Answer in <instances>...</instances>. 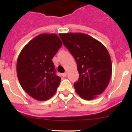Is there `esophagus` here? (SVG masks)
<instances>
[{
	"label": "esophagus",
	"instance_id": "esophagus-1",
	"mask_svg": "<svg viewBox=\"0 0 132 132\" xmlns=\"http://www.w3.org/2000/svg\"><path fill=\"white\" fill-rule=\"evenodd\" d=\"M62 76L63 77H66L67 76V73H64L62 74Z\"/></svg>",
	"mask_w": 132,
	"mask_h": 132
}]
</instances>
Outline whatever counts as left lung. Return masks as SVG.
<instances>
[{
  "label": "left lung",
  "mask_w": 132,
  "mask_h": 132,
  "mask_svg": "<svg viewBox=\"0 0 132 132\" xmlns=\"http://www.w3.org/2000/svg\"><path fill=\"white\" fill-rule=\"evenodd\" d=\"M64 46L77 64L79 78L74 84L76 93L86 100L102 94L111 77L112 61L105 46L84 33L59 34Z\"/></svg>",
  "instance_id": "obj_1"
}]
</instances>
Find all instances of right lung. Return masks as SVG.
<instances>
[{
    "instance_id": "right-lung-1",
    "label": "right lung",
    "mask_w": 132,
    "mask_h": 132,
    "mask_svg": "<svg viewBox=\"0 0 132 132\" xmlns=\"http://www.w3.org/2000/svg\"><path fill=\"white\" fill-rule=\"evenodd\" d=\"M62 43L56 34L43 33L23 48L16 62L20 84L30 96L46 101L53 96L61 81L52 59Z\"/></svg>"
}]
</instances>
